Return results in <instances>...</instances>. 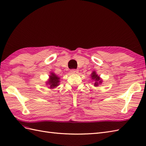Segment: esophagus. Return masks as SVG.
<instances>
[{"label": "esophagus", "mask_w": 146, "mask_h": 146, "mask_svg": "<svg viewBox=\"0 0 146 146\" xmlns=\"http://www.w3.org/2000/svg\"><path fill=\"white\" fill-rule=\"evenodd\" d=\"M70 72H71V73H72V74H77L78 73V70H75V69H72V70H71Z\"/></svg>", "instance_id": "obj_1"}]
</instances>
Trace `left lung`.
<instances>
[{
    "instance_id": "8db88e82",
    "label": "left lung",
    "mask_w": 146,
    "mask_h": 146,
    "mask_svg": "<svg viewBox=\"0 0 146 146\" xmlns=\"http://www.w3.org/2000/svg\"><path fill=\"white\" fill-rule=\"evenodd\" d=\"M91 77L92 78V80H94L95 81V83H94V86H98L99 85H100L102 83V80L101 78H100L99 76H98V74H97L96 72L95 71H93L92 73H91Z\"/></svg>"
}]
</instances>
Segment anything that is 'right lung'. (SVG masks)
I'll return each mask as SVG.
<instances>
[{
    "label": "right lung",
    "instance_id": "obj_1",
    "mask_svg": "<svg viewBox=\"0 0 146 146\" xmlns=\"http://www.w3.org/2000/svg\"><path fill=\"white\" fill-rule=\"evenodd\" d=\"M60 78L57 76L54 73H51L49 75V79L47 82V84L48 85L50 89H54L57 87L60 83Z\"/></svg>",
    "mask_w": 146,
    "mask_h": 146
}]
</instances>
